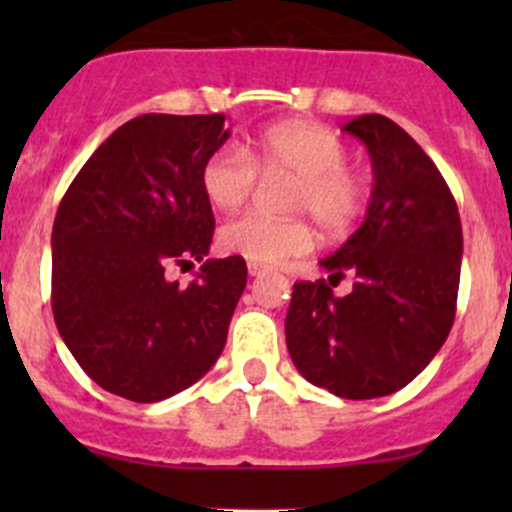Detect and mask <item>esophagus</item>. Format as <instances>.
Instances as JSON below:
<instances>
[{"label": "esophagus", "instance_id": "obj_1", "mask_svg": "<svg viewBox=\"0 0 512 512\" xmlns=\"http://www.w3.org/2000/svg\"><path fill=\"white\" fill-rule=\"evenodd\" d=\"M272 267H267V265H260V262H250V265H247V272H250L252 277H260V275H265V272H270Z\"/></svg>", "mask_w": 512, "mask_h": 512}]
</instances>
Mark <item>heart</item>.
I'll use <instances>...</instances> for the list:
<instances>
[{"instance_id":"b5f03b06","label":"heart","mask_w":512,"mask_h":512,"mask_svg":"<svg viewBox=\"0 0 512 512\" xmlns=\"http://www.w3.org/2000/svg\"><path fill=\"white\" fill-rule=\"evenodd\" d=\"M349 160V148L322 123L285 121L252 138L250 148L220 146L200 168V188L213 208L237 210L257 180L289 178L287 213L307 215L327 237L349 235L366 208V180ZM245 213L220 230V247L250 262L272 265L309 252L314 230L304 218Z\"/></svg>"}]
</instances>
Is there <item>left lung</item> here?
Returning <instances> with one entry per match:
<instances>
[{"label": "left lung", "instance_id": "left-lung-1", "mask_svg": "<svg viewBox=\"0 0 512 512\" xmlns=\"http://www.w3.org/2000/svg\"><path fill=\"white\" fill-rule=\"evenodd\" d=\"M364 141L374 193L359 230L324 257L327 280L297 282L285 319L299 374L342 399L404 389L446 342L456 317L463 230L433 160L381 113L344 126ZM344 274L353 292H331Z\"/></svg>", "mask_w": 512, "mask_h": 512}]
</instances>
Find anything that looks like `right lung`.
<instances>
[{"label": "right lung", "instance_id": "obj_1", "mask_svg": "<svg viewBox=\"0 0 512 512\" xmlns=\"http://www.w3.org/2000/svg\"><path fill=\"white\" fill-rule=\"evenodd\" d=\"M223 113H146L123 123L84 163L51 230V312L61 339L101 389L163 401L223 354L247 285L242 257L205 260L215 218L205 158L227 141ZM203 261L188 288L170 266Z\"/></svg>", "mask_w": 512, "mask_h": 512}]
</instances>
